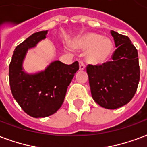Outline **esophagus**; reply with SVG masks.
Instances as JSON below:
<instances>
[{
    "label": "esophagus",
    "instance_id": "1",
    "mask_svg": "<svg viewBox=\"0 0 147 147\" xmlns=\"http://www.w3.org/2000/svg\"><path fill=\"white\" fill-rule=\"evenodd\" d=\"M85 69V65L82 61H79V69L80 70H84Z\"/></svg>",
    "mask_w": 147,
    "mask_h": 147
}]
</instances>
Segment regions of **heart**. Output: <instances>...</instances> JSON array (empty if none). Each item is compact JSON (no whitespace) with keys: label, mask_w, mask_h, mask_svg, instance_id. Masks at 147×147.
<instances>
[{"label":"heart","mask_w":147,"mask_h":147,"mask_svg":"<svg viewBox=\"0 0 147 147\" xmlns=\"http://www.w3.org/2000/svg\"><path fill=\"white\" fill-rule=\"evenodd\" d=\"M76 48L89 49L88 59L96 64H102L110 58L113 50L112 41L96 33H88L74 41Z\"/></svg>","instance_id":"heart-1"}]
</instances>
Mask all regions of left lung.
I'll return each instance as SVG.
<instances>
[{
    "instance_id": "8db88e82",
    "label": "left lung",
    "mask_w": 147,
    "mask_h": 147,
    "mask_svg": "<svg viewBox=\"0 0 147 147\" xmlns=\"http://www.w3.org/2000/svg\"><path fill=\"white\" fill-rule=\"evenodd\" d=\"M117 49L112 60L88 65L91 93L102 107L114 110L127 104L136 94L140 77L138 51L127 36L110 31Z\"/></svg>"
}]
</instances>
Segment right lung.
<instances>
[{
	"label": "right lung",
	"mask_w": 147,
	"mask_h": 147,
	"mask_svg": "<svg viewBox=\"0 0 147 147\" xmlns=\"http://www.w3.org/2000/svg\"><path fill=\"white\" fill-rule=\"evenodd\" d=\"M47 33L37 32L17 46L9 65L12 96L25 113L36 118L50 116L61 107L67 88L79 69L78 61L66 65L57 60L41 72L29 74L23 71L22 63L28 49L45 39Z\"/></svg>",
	"instance_id": "right-lung-1"
}]
</instances>
